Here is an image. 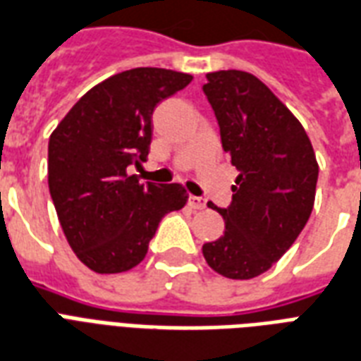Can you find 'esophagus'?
<instances>
[{"label": "esophagus", "instance_id": "34e87169", "mask_svg": "<svg viewBox=\"0 0 361 361\" xmlns=\"http://www.w3.org/2000/svg\"><path fill=\"white\" fill-rule=\"evenodd\" d=\"M188 203H190L192 209H205V200L197 196H190L188 197Z\"/></svg>", "mask_w": 361, "mask_h": 361}]
</instances>
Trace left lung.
Segmentation results:
<instances>
[{
	"mask_svg": "<svg viewBox=\"0 0 361 361\" xmlns=\"http://www.w3.org/2000/svg\"><path fill=\"white\" fill-rule=\"evenodd\" d=\"M203 93L215 112L221 142L240 175L228 207H216L224 234L203 245L215 272L251 280L281 259L312 213L318 164L299 119L253 74H207Z\"/></svg>",
	"mask_w": 361,
	"mask_h": 361,
	"instance_id": "obj_1",
	"label": "left lung"
}]
</instances>
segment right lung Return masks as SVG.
<instances>
[{
  "label": "right lung",
  "instance_id": "add662e5",
  "mask_svg": "<svg viewBox=\"0 0 361 361\" xmlns=\"http://www.w3.org/2000/svg\"><path fill=\"white\" fill-rule=\"evenodd\" d=\"M190 74L133 68L83 94L49 139V192L70 247L85 267L118 274L137 267L159 222L183 209L180 184H142L152 114L184 89Z\"/></svg>",
  "mask_w": 361,
  "mask_h": 361
}]
</instances>
